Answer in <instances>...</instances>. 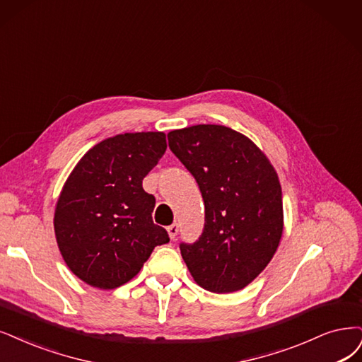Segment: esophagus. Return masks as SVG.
I'll return each mask as SVG.
<instances>
[{"label": "esophagus", "mask_w": 362, "mask_h": 362, "mask_svg": "<svg viewBox=\"0 0 362 362\" xmlns=\"http://www.w3.org/2000/svg\"><path fill=\"white\" fill-rule=\"evenodd\" d=\"M167 233H168V237H170L171 240H174V238H176L177 233H179V225H177V223L170 225L168 228H167Z\"/></svg>", "instance_id": "esophagus-1"}]
</instances>
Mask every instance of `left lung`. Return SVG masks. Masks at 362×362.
Listing matches in <instances>:
<instances>
[{
    "instance_id": "obj_1",
    "label": "left lung",
    "mask_w": 362,
    "mask_h": 362,
    "mask_svg": "<svg viewBox=\"0 0 362 362\" xmlns=\"http://www.w3.org/2000/svg\"><path fill=\"white\" fill-rule=\"evenodd\" d=\"M168 144L192 173L206 206L202 237L180 245L191 276L215 293L246 288L269 265L284 234L277 171L249 137L223 125L170 131Z\"/></svg>"
}]
</instances>
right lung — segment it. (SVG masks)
<instances>
[{"instance_id":"obj_1","label":"right lung","mask_w":362,"mask_h":362,"mask_svg":"<svg viewBox=\"0 0 362 362\" xmlns=\"http://www.w3.org/2000/svg\"><path fill=\"white\" fill-rule=\"evenodd\" d=\"M165 149L160 131L117 134L90 147L66 177L53 228L66 267L89 286L125 285L155 246L168 243L152 221L155 197L143 189Z\"/></svg>"}]
</instances>
